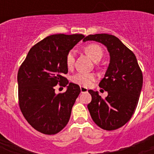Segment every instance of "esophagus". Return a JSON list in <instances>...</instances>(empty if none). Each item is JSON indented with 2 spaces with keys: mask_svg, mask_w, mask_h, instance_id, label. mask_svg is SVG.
Returning a JSON list of instances; mask_svg holds the SVG:
<instances>
[{
  "mask_svg": "<svg viewBox=\"0 0 154 154\" xmlns=\"http://www.w3.org/2000/svg\"><path fill=\"white\" fill-rule=\"evenodd\" d=\"M80 90H81L82 93H84V92H88V89H87V88H85V87H84V86L80 87Z\"/></svg>",
  "mask_w": 154,
  "mask_h": 154,
  "instance_id": "obj_1",
  "label": "esophagus"
}]
</instances>
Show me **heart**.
Segmentation results:
<instances>
[{
  "instance_id": "heart-1",
  "label": "heart",
  "mask_w": 154,
  "mask_h": 154,
  "mask_svg": "<svg viewBox=\"0 0 154 154\" xmlns=\"http://www.w3.org/2000/svg\"><path fill=\"white\" fill-rule=\"evenodd\" d=\"M85 51L88 56L92 59L94 62L99 60L103 57V50L101 47L96 44H91L87 45L85 48ZM75 62V54L73 51H70L67 54L66 56V65L68 68L72 67L73 64ZM73 82L75 84H78L79 85H83V86H90L93 82L96 80V75L91 73H77L75 75H73L72 79Z\"/></svg>"
}]
</instances>
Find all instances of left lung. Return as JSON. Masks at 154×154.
Returning <instances> with one entry per match:
<instances>
[{"label":"left lung","mask_w":154,"mask_h":154,"mask_svg":"<svg viewBox=\"0 0 154 154\" xmlns=\"http://www.w3.org/2000/svg\"><path fill=\"white\" fill-rule=\"evenodd\" d=\"M87 41L101 43L109 53V64L99 84L108 96L102 99L98 92L89 90L92 101L88 109L98 126L116 130L131 119L137 108L143 86L142 72L133 51L114 35H90L83 39Z\"/></svg>","instance_id":"obj_1"}]
</instances>
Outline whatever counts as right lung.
<instances>
[{"mask_svg":"<svg viewBox=\"0 0 154 154\" xmlns=\"http://www.w3.org/2000/svg\"><path fill=\"white\" fill-rule=\"evenodd\" d=\"M82 35H53L34 45L17 73L19 106L28 123L44 134H56L70 119L80 87L69 82L66 56ZM58 83L66 91L57 95Z\"/></svg>","mask_w":154,"mask_h":154,"instance_id":"1","label":"right lung"}]
</instances>
